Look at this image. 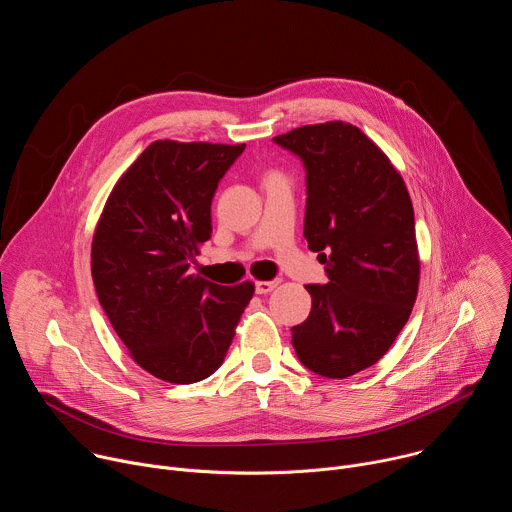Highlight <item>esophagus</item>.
<instances>
[{"mask_svg":"<svg viewBox=\"0 0 512 512\" xmlns=\"http://www.w3.org/2000/svg\"><path fill=\"white\" fill-rule=\"evenodd\" d=\"M279 285V281L277 279H271V281H255V291L257 294H269V291H273L275 287Z\"/></svg>","mask_w":512,"mask_h":512,"instance_id":"34e87169","label":"esophagus"}]
</instances>
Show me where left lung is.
Wrapping results in <instances>:
<instances>
[{
    "instance_id": "obj_1",
    "label": "left lung",
    "mask_w": 512,
    "mask_h": 512,
    "mask_svg": "<svg viewBox=\"0 0 512 512\" xmlns=\"http://www.w3.org/2000/svg\"><path fill=\"white\" fill-rule=\"evenodd\" d=\"M273 141L304 164V237L328 275L306 285L312 310L291 344L312 373L346 379L385 356L409 320L419 285L413 204L389 158L350 123Z\"/></svg>"
}]
</instances>
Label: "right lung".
Masks as SVG:
<instances>
[{
    "mask_svg": "<svg viewBox=\"0 0 512 512\" xmlns=\"http://www.w3.org/2000/svg\"><path fill=\"white\" fill-rule=\"evenodd\" d=\"M245 143L154 141L115 184L93 237L97 298L133 360L190 385L221 367L253 283L190 271L212 233L210 204Z\"/></svg>",
    "mask_w": 512,
    "mask_h": 512,
    "instance_id": "add662e5",
    "label": "right lung"
}]
</instances>
